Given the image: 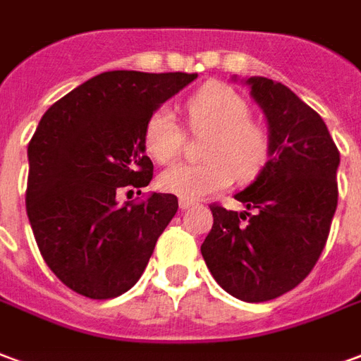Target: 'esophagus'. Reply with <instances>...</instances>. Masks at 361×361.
Instances as JSON below:
<instances>
[{
	"instance_id": "esophagus-1",
	"label": "esophagus",
	"mask_w": 361,
	"mask_h": 361,
	"mask_svg": "<svg viewBox=\"0 0 361 361\" xmlns=\"http://www.w3.org/2000/svg\"><path fill=\"white\" fill-rule=\"evenodd\" d=\"M195 207V201H191V199H180V208L181 210H188V208Z\"/></svg>"
}]
</instances>
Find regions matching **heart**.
<instances>
[{
  "instance_id": "1",
  "label": "heart",
  "mask_w": 361,
  "mask_h": 361,
  "mask_svg": "<svg viewBox=\"0 0 361 361\" xmlns=\"http://www.w3.org/2000/svg\"><path fill=\"white\" fill-rule=\"evenodd\" d=\"M189 124L197 132H210L204 162H180L159 176V188L181 199H202L231 185L235 173L250 180L269 159L271 140L264 124L250 116L241 93L226 84H208L185 103ZM145 149L157 162H170L183 143L176 116L159 109L145 126Z\"/></svg>"
}]
</instances>
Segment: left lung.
<instances>
[{"instance_id": "1", "label": "left lung", "mask_w": 361, "mask_h": 361, "mask_svg": "<svg viewBox=\"0 0 361 361\" xmlns=\"http://www.w3.org/2000/svg\"><path fill=\"white\" fill-rule=\"evenodd\" d=\"M243 82L268 122L269 159L235 195L247 210L210 207L214 224L201 252L226 293L266 302L316 266L337 210L341 154L322 116L287 85L264 76Z\"/></svg>"}]
</instances>
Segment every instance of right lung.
<instances>
[{"mask_svg":"<svg viewBox=\"0 0 361 361\" xmlns=\"http://www.w3.org/2000/svg\"><path fill=\"white\" fill-rule=\"evenodd\" d=\"M195 78L103 72L39 120L28 143L26 214L45 264L78 295L103 300L132 289L178 212L176 195L153 193L120 207L116 193L149 185L147 122Z\"/></svg>","mask_w":361,"mask_h":361,"instance_id":"add662e5","label":"right lung"}]
</instances>
